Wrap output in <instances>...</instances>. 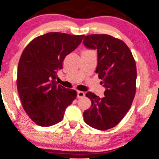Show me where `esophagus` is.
Instances as JSON below:
<instances>
[{
  "label": "esophagus",
  "instance_id": "1",
  "mask_svg": "<svg viewBox=\"0 0 159 159\" xmlns=\"http://www.w3.org/2000/svg\"><path fill=\"white\" fill-rule=\"evenodd\" d=\"M84 95H85V93L84 92H82V91H77V98H82L84 97Z\"/></svg>",
  "mask_w": 159,
  "mask_h": 159
}]
</instances>
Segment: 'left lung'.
I'll list each match as a JSON object with an SVG mask.
<instances>
[{
  "mask_svg": "<svg viewBox=\"0 0 159 159\" xmlns=\"http://www.w3.org/2000/svg\"><path fill=\"white\" fill-rule=\"evenodd\" d=\"M83 43L98 53L95 73L106 88L105 96L88 92L91 106L83 113L87 125L99 130L115 127L129 110L136 92L137 69L132 52L122 40L108 34H89Z\"/></svg>",
  "mask_w": 159,
  "mask_h": 159,
  "instance_id": "8db88e82",
  "label": "left lung"
}]
</instances>
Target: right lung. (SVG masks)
I'll list each match as a JSON object with an SVG mask.
<instances>
[{
    "instance_id": "right-lung-1",
    "label": "right lung",
    "mask_w": 159,
    "mask_h": 159,
    "mask_svg": "<svg viewBox=\"0 0 159 159\" xmlns=\"http://www.w3.org/2000/svg\"><path fill=\"white\" fill-rule=\"evenodd\" d=\"M84 36L49 32L33 39L24 49L17 69V90L23 108L38 125L50 127L61 121L77 97L75 90L57 84L56 79L65 57Z\"/></svg>"
}]
</instances>
